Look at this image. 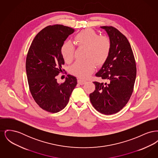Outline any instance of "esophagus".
<instances>
[{"instance_id":"esophagus-1","label":"esophagus","mask_w":158,"mask_h":158,"mask_svg":"<svg viewBox=\"0 0 158 158\" xmlns=\"http://www.w3.org/2000/svg\"><path fill=\"white\" fill-rule=\"evenodd\" d=\"M77 82L79 84H80V85H83V84H85V83L86 82V81H83V80H82V79H78V81H77Z\"/></svg>"}]
</instances>
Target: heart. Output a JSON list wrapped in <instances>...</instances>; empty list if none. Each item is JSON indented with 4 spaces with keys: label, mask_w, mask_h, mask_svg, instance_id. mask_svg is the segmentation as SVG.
I'll return each mask as SVG.
<instances>
[{
    "label": "heart",
    "mask_w": 158,
    "mask_h": 158,
    "mask_svg": "<svg viewBox=\"0 0 158 158\" xmlns=\"http://www.w3.org/2000/svg\"><path fill=\"white\" fill-rule=\"evenodd\" d=\"M75 41L79 46L86 47L83 61H77L70 68V72L73 75L86 79L94 72L96 65H103L108 59L111 44L106 36H99L92 29H85L76 34ZM74 45L66 41L61 46V53L65 61L70 63L74 58Z\"/></svg>",
    "instance_id": "heart-1"
}]
</instances>
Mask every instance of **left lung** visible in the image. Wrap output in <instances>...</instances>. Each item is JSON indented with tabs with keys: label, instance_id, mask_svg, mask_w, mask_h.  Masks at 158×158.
Segmentation results:
<instances>
[{
	"label": "left lung",
	"instance_id": "obj_1",
	"mask_svg": "<svg viewBox=\"0 0 158 158\" xmlns=\"http://www.w3.org/2000/svg\"><path fill=\"white\" fill-rule=\"evenodd\" d=\"M101 28L108 34L111 47L108 59L95 75L108 83L94 82L95 90L89 98L98 112L111 115L120 111L130 99L135 82L136 65L127 38L113 27Z\"/></svg>",
	"mask_w": 158,
	"mask_h": 158
}]
</instances>
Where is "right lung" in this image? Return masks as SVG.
Returning a JSON list of instances; mask_svg holds the SVG:
<instances>
[{
	"mask_svg": "<svg viewBox=\"0 0 158 158\" xmlns=\"http://www.w3.org/2000/svg\"><path fill=\"white\" fill-rule=\"evenodd\" d=\"M74 32L62 25L48 26L35 37L27 54L26 72L31 94L38 105L49 113L65 108L77 85L73 76L68 75L63 83L56 78L64 64L61 46Z\"/></svg>",
	"mask_w": 158,
	"mask_h": 158,
	"instance_id": "add662e5",
	"label": "right lung"
}]
</instances>
